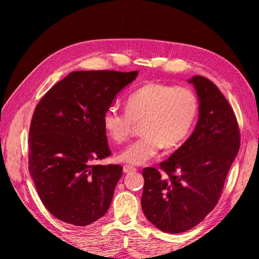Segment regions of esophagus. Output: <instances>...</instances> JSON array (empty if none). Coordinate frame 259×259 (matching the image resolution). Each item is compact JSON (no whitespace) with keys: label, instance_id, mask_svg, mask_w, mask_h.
<instances>
[{"label":"esophagus","instance_id":"obj_1","mask_svg":"<svg viewBox=\"0 0 259 259\" xmlns=\"http://www.w3.org/2000/svg\"><path fill=\"white\" fill-rule=\"evenodd\" d=\"M136 167L132 166V165H124L123 166V171L124 173H130V171H135Z\"/></svg>","mask_w":259,"mask_h":259}]
</instances>
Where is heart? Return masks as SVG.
I'll list each match as a JSON object with an SVG mask.
<instances>
[{
	"label": "heart",
	"instance_id": "obj_1",
	"mask_svg": "<svg viewBox=\"0 0 259 259\" xmlns=\"http://www.w3.org/2000/svg\"><path fill=\"white\" fill-rule=\"evenodd\" d=\"M199 112V100L189 88L147 83L127 97L125 111L111 106L103 114V126L112 142L122 144L140 124L143 136L130 144L119 159L142 165L161 149H175L189 135Z\"/></svg>",
	"mask_w": 259,
	"mask_h": 259
}]
</instances>
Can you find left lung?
<instances>
[{
	"mask_svg": "<svg viewBox=\"0 0 259 259\" xmlns=\"http://www.w3.org/2000/svg\"><path fill=\"white\" fill-rule=\"evenodd\" d=\"M189 83L200 101L197 126L160 168L143 169L144 214L167 233L190 230L216 206L240 148L237 117L222 92L201 75Z\"/></svg>",
	"mask_w": 259,
	"mask_h": 259,
	"instance_id": "obj_1",
	"label": "left lung"
}]
</instances>
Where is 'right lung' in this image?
I'll use <instances>...</instances> for the list:
<instances>
[{
    "mask_svg": "<svg viewBox=\"0 0 259 259\" xmlns=\"http://www.w3.org/2000/svg\"><path fill=\"white\" fill-rule=\"evenodd\" d=\"M138 71H73L34 109L29 130V170L38 197L61 222L88 226L103 217L123 167L95 165L111 154L103 114Z\"/></svg>",
    "mask_w": 259,
    "mask_h": 259,
    "instance_id": "add662e5",
    "label": "right lung"
}]
</instances>
